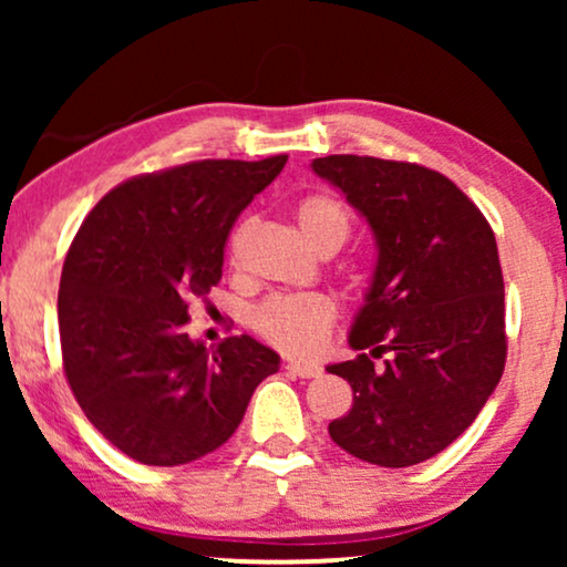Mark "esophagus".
I'll use <instances>...</instances> for the list:
<instances>
[{
    "label": "esophagus",
    "mask_w": 567,
    "mask_h": 567,
    "mask_svg": "<svg viewBox=\"0 0 567 567\" xmlns=\"http://www.w3.org/2000/svg\"><path fill=\"white\" fill-rule=\"evenodd\" d=\"M286 371L301 379H315L322 374V367H317V363H307V361H289L286 363Z\"/></svg>",
    "instance_id": "1"
}]
</instances>
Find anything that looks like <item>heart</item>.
Returning a JSON list of instances; mask_svg holds the SVG:
<instances>
[{
  "label": "heart",
  "mask_w": 567,
  "mask_h": 567,
  "mask_svg": "<svg viewBox=\"0 0 567 567\" xmlns=\"http://www.w3.org/2000/svg\"><path fill=\"white\" fill-rule=\"evenodd\" d=\"M297 221L301 235L317 252H336L353 229V216L343 200L330 193H309L299 200ZM336 317V305L322 293L270 297L252 312V328L268 343L289 353H315Z\"/></svg>",
  "instance_id": "b5f03b06"
}]
</instances>
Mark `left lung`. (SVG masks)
<instances>
[{"mask_svg":"<svg viewBox=\"0 0 567 567\" xmlns=\"http://www.w3.org/2000/svg\"><path fill=\"white\" fill-rule=\"evenodd\" d=\"M377 245L374 274L351 324L359 359L330 363L353 405L328 425L348 454L410 467L460 439L506 367V305L495 235L436 169L355 154L312 159ZM390 350L384 370L373 359Z\"/></svg>","mask_w":567,"mask_h":567,"instance_id":"left-lung-1","label":"left lung"}]
</instances>
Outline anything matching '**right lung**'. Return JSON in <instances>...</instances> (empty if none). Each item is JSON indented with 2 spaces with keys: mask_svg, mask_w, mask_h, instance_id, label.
I'll return each mask as SVG.
<instances>
[{
  "mask_svg": "<svg viewBox=\"0 0 567 567\" xmlns=\"http://www.w3.org/2000/svg\"><path fill=\"white\" fill-rule=\"evenodd\" d=\"M286 154L204 159L134 177L82 221L61 270L64 371L87 421L131 460L177 467L227 444L281 355L250 336L214 351L188 301L221 281L231 224Z\"/></svg>",
  "mask_w": 567,
  "mask_h": 567,
  "instance_id": "1",
  "label": "right lung"
}]
</instances>
